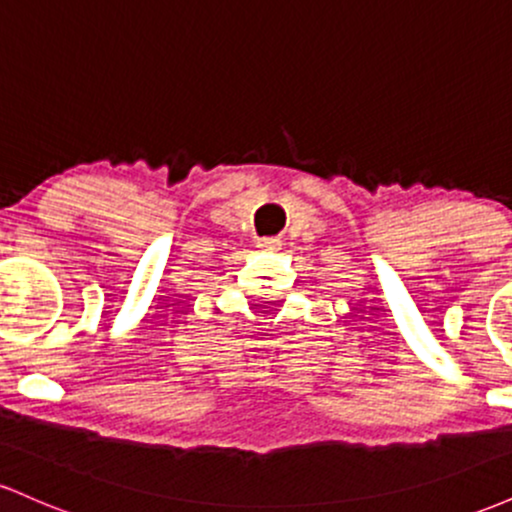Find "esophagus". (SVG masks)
Here are the masks:
<instances>
[{
    "label": "esophagus",
    "mask_w": 512,
    "mask_h": 512,
    "mask_svg": "<svg viewBox=\"0 0 512 512\" xmlns=\"http://www.w3.org/2000/svg\"><path fill=\"white\" fill-rule=\"evenodd\" d=\"M279 245H281L279 238H260L257 248H262V250H279Z\"/></svg>",
    "instance_id": "34e87169"
}]
</instances>
